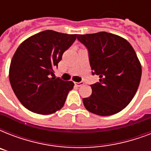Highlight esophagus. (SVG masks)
Returning a JSON list of instances; mask_svg holds the SVG:
<instances>
[{
	"instance_id": "obj_1",
	"label": "esophagus",
	"mask_w": 151,
	"mask_h": 151,
	"mask_svg": "<svg viewBox=\"0 0 151 151\" xmlns=\"http://www.w3.org/2000/svg\"><path fill=\"white\" fill-rule=\"evenodd\" d=\"M84 84L85 83L83 82V81H81V82H76L75 85L78 86V87H81V86H82V85H84Z\"/></svg>"
}]
</instances>
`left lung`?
I'll list each match as a JSON object with an SVG mask.
<instances>
[{"label":"left lung","instance_id":"left-lung-1","mask_svg":"<svg viewBox=\"0 0 151 151\" xmlns=\"http://www.w3.org/2000/svg\"><path fill=\"white\" fill-rule=\"evenodd\" d=\"M87 48L92 75L99 81L91 85L92 92L82 99L89 112L99 116L115 114L131 102L140 82L142 68L129 41L115 34L99 32L78 34Z\"/></svg>","mask_w":151,"mask_h":151}]
</instances>
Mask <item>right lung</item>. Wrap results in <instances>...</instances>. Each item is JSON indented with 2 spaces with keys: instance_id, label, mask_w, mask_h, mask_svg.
<instances>
[{
  "instance_id": "obj_1",
  "label": "right lung",
  "mask_w": 151,
  "mask_h": 151,
  "mask_svg": "<svg viewBox=\"0 0 151 151\" xmlns=\"http://www.w3.org/2000/svg\"><path fill=\"white\" fill-rule=\"evenodd\" d=\"M77 34L45 30L25 40L15 51L9 68V81L19 102L39 114H51L63 106L73 81L52 78L63 52Z\"/></svg>"
}]
</instances>
